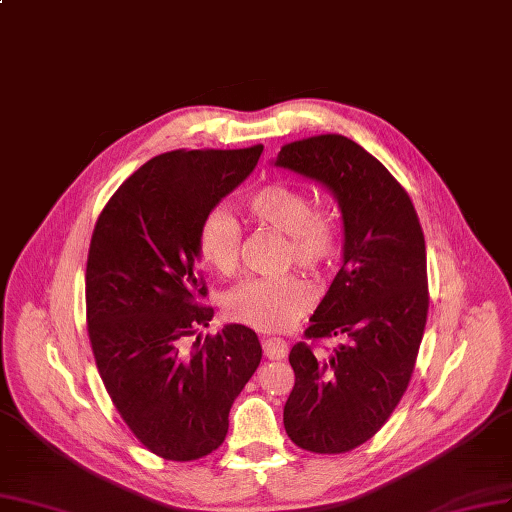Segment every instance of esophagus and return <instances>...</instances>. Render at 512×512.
<instances>
[{
    "instance_id": "obj_1",
    "label": "esophagus",
    "mask_w": 512,
    "mask_h": 512,
    "mask_svg": "<svg viewBox=\"0 0 512 512\" xmlns=\"http://www.w3.org/2000/svg\"><path fill=\"white\" fill-rule=\"evenodd\" d=\"M289 346L283 338H268L263 340V353L268 359H285Z\"/></svg>"
}]
</instances>
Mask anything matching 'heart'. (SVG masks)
Wrapping results in <instances>:
<instances>
[{
    "mask_svg": "<svg viewBox=\"0 0 512 512\" xmlns=\"http://www.w3.org/2000/svg\"><path fill=\"white\" fill-rule=\"evenodd\" d=\"M246 217L257 227L285 234L280 266H298L308 274H323L336 261L342 244L338 214L327 204H312L310 193L274 180L244 200ZM197 251L212 270L232 276L242 251L240 223L225 208L208 210L197 225ZM315 304V291L298 274L249 278L223 298L227 319L261 332H283L298 323Z\"/></svg>",
    "mask_w": 512,
    "mask_h": 512,
    "instance_id": "b5f03b06",
    "label": "heart"
}]
</instances>
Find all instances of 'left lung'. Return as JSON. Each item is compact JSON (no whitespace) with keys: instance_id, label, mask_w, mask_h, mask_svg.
Instances as JSON below:
<instances>
[{"instance_id":"left-lung-1","label":"left lung","mask_w":512,"mask_h":512,"mask_svg":"<svg viewBox=\"0 0 512 512\" xmlns=\"http://www.w3.org/2000/svg\"><path fill=\"white\" fill-rule=\"evenodd\" d=\"M276 166L319 180L342 210V268L289 353L295 385L283 412L300 449L338 455L381 430L408 389L430 308L425 238L406 189L349 138L289 142ZM334 335L345 342L314 353Z\"/></svg>"}]
</instances>
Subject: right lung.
Returning a JSON list of instances; mask_svg holds the SVG:
<instances>
[{"label":"right lung","instance_id":"add662e5","mask_svg":"<svg viewBox=\"0 0 512 512\" xmlns=\"http://www.w3.org/2000/svg\"><path fill=\"white\" fill-rule=\"evenodd\" d=\"M261 144L178 148L131 174L97 217L87 257V329L114 408L144 447L170 461L217 451L229 408L261 361L253 329L225 325L197 266V225L253 172Z\"/></svg>","mask_w":512,"mask_h":512}]
</instances>
